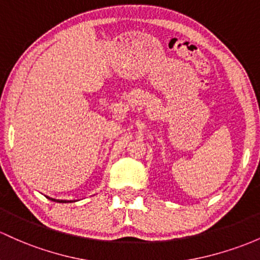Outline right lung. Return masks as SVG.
Returning a JSON list of instances; mask_svg holds the SVG:
<instances>
[{"label": "right lung", "instance_id": "obj_1", "mask_svg": "<svg viewBox=\"0 0 260 260\" xmlns=\"http://www.w3.org/2000/svg\"><path fill=\"white\" fill-rule=\"evenodd\" d=\"M49 200L55 201V202H59V203H66V202H68V201H64V200H53V198H49ZM69 202H71V201H69Z\"/></svg>", "mask_w": 260, "mask_h": 260}]
</instances>
